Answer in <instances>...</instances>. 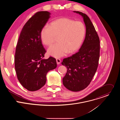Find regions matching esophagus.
<instances>
[{
    "label": "esophagus",
    "mask_w": 120,
    "mask_h": 120,
    "mask_svg": "<svg viewBox=\"0 0 120 120\" xmlns=\"http://www.w3.org/2000/svg\"><path fill=\"white\" fill-rule=\"evenodd\" d=\"M56 63H57V64H60V63H61V60H60V59L57 58V59H56Z\"/></svg>",
    "instance_id": "obj_1"
}]
</instances>
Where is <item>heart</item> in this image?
Here are the masks:
<instances>
[{"label": "heart", "instance_id": "b5f03b06", "mask_svg": "<svg viewBox=\"0 0 120 120\" xmlns=\"http://www.w3.org/2000/svg\"><path fill=\"white\" fill-rule=\"evenodd\" d=\"M86 29L81 21L67 18H62L51 22L49 26L44 27L41 31L40 38L43 43L50 45L58 37V43L50 46L48 54L56 58L73 53L81 47Z\"/></svg>", "mask_w": 120, "mask_h": 120}]
</instances>
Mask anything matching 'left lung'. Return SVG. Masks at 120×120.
I'll return each mask as SVG.
<instances>
[{"instance_id": "left-lung-1", "label": "left lung", "mask_w": 120, "mask_h": 120, "mask_svg": "<svg viewBox=\"0 0 120 120\" xmlns=\"http://www.w3.org/2000/svg\"><path fill=\"white\" fill-rule=\"evenodd\" d=\"M86 26L85 38L79 51L63 59L62 64L67 70L63 78L64 86L68 90L78 92L86 88L97 70L100 57V39L89 17L79 11Z\"/></svg>"}]
</instances>
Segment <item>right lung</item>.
I'll return each instance as SVG.
<instances>
[{"instance_id": "add662e5", "label": "right lung", "mask_w": 120, "mask_h": 120, "mask_svg": "<svg viewBox=\"0 0 120 120\" xmlns=\"http://www.w3.org/2000/svg\"><path fill=\"white\" fill-rule=\"evenodd\" d=\"M50 14L48 11L34 14L23 26L16 46L15 67L17 77L22 86L30 91L42 88L45 84L47 72L57 66L55 58L43 59L46 50L40 38L41 30Z\"/></svg>"}]
</instances>
